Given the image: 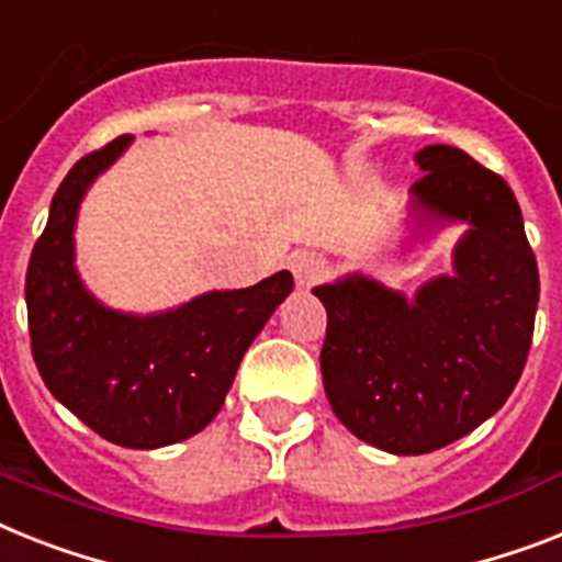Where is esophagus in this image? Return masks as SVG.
Wrapping results in <instances>:
<instances>
[{
	"label": "esophagus",
	"mask_w": 562,
	"mask_h": 562,
	"mask_svg": "<svg viewBox=\"0 0 562 562\" xmlns=\"http://www.w3.org/2000/svg\"><path fill=\"white\" fill-rule=\"evenodd\" d=\"M291 273L300 289H312L314 282H321L328 273V262L321 254H312V250H300L291 257Z\"/></svg>",
	"instance_id": "34e87169"
}]
</instances>
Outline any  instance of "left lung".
<instances>
[{"label": "left lung", "mask_w": 562, "mask_h": 562, "mask_svg": "<svg viewBox=\"0 0 562 562\" xmlns=\"http://www.w3.org/2000/svg\"><path fill=\"white\" fill-rule=\"evenodd\" d=\"M404 254L462 225L453 271L413 296L369 273L312 294L326 305V398L360 441L395 456L432 453L503 407L517 386L540 300V273L510 187L468 153L432 144L415 155Z\"/></svg>", "instance_id": "left-lung-1"}]
</instances>
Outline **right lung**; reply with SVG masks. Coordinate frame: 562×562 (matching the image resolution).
I'll list each match as a JSON object with an SVG mask.
<instances>
[{"mask_svg": "<svg viewBox=\"0 0 562 562\" xmlns=\"http://www.w3.org/2000/svg\"><path fill=\"white\" fill-rule=\"evenodd\" d=\"M132 144L112 140L71 167L25 277L31 352L45 386L112 445L155 450L202 432L236 369L294 280L277 271L250 289L207 291L167 312L109 308L75 266L77 213L89 187Z\"/></svg>", "mask_w": 562, "mask_h": 562, "instance_id": "obj_1", "label": "right lung"}]
</instances>
